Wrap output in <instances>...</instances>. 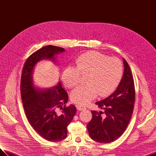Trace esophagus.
<instances>
[{"mask_svg": "<svg viewBox=\"0 0 156 156\" xmlns=\"http://www.w3.org/2000/svg\"><path fill=\"white\" fill-rule=\"evenodd\" d=\"M76 107H77V108L79 111H83V110H85L86 109V107H84V106L81 105H78Z\"/></svg>", "mask_w": 156, "mask_h": 156, "instance_id": "esophagus-1", "label": "esophagus"}]
</instances>
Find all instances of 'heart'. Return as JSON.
Returning <instances> with one entry per match:
<instances>
[{
	"label": "heart",
	"mask_w": 156,
	"mask_h": 156,
	"mask_svg": "<svg viewBox=\"0 0 156 156\" xmlns=\"http://www.w3.org/2000/svg\"><path fill=\"white\" fill-rule=\"evenodd\" d=\"M75 68L69 66L62 72L63 83L73 88L80 82V74L87 75L84 85L71 93V99L77 104L87 105L98 94L100 96L110 94L119 84L123 75V65L115 57H110L96 51H90L79 56Z\"/></svg>",
	"instance_id": "1"
}]
</instances>
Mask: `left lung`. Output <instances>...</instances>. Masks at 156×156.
I'll use <instances>...</instances> for the list:
<instances>
[{
    "instance_id": "left-lung-1",
    "label": "left lung",
    "mask_w": 156,
    "mask_h": 156,
    "mask_svg": "<svg viewBox=\"0 0 156 156\" xmlns=\"http://www.w3.org/2000/svg\"><path fill=\"white\" fill-rule=\"evenodd\" d=\"M124 72L116 90L96 104L103 111H92L87 125L90 138L100 143H110L123 134L133 113L135 100L134 80L127 61L123 58Z\"/></svg>"
}]
</instances>
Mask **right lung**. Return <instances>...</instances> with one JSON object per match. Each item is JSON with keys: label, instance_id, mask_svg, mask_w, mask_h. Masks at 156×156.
Instances as JSON below:
<instances>
[{"label": "right lung", "instance_id": "1", "mask_svg": "<svg viewBox=\"0 0 156 156\" xmlns=\"http://www.w3.org/2000/svg\"><path fill=\"white\" fill-rule=\"evenodd\" d=\"M64 51L54 45L38 49L27 59L21 73V96L28 121L37 133L51 142L66 138L67 127L76 113V107L73 105L66 106L68 95L60 82L50 89L34 87L32 72L40 60L48 59L55 62V55Z\"/></svg>", "mask_w": 156, "mask_h": 156}]
</instances>
